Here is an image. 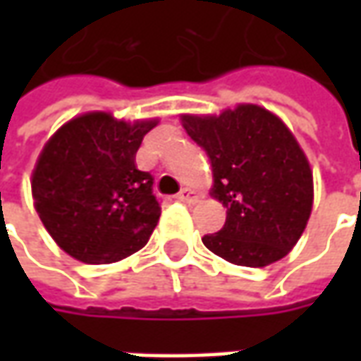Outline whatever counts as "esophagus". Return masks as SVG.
<instances>
[{
  "label": "esophagus",
  "instance_id": "esophagus-1",
  "mask_svg": "<svg viewBox=\"0 0 361 361\" xmlns=\"http://www.w3.org/2000/svg\"><path fill=\"white\" fill-rule=\"evenodd\" d=\"M176 199H178V201H181V203L193 204V203H197V201H199V193H197V191H193V189L183 188L180 193L176 195Z\"/></svg>",
  "mask_w": 361,
  "mask_h": 361
}]
</instances>
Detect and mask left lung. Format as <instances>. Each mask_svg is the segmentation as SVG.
Here are the masks:
<instances>
[{"instance_id": "obj_1", "label": "left lung", "mask_w": 361, "mask_h": 361, "mask_svg": "<svg viewBox=\"0 0 361 361\" xmlns=\"http://www.w3.org/2000/svg\"><path fill=\"white\" fill-rule=\"evenodd\" d=\"M181 123L211 160L212 197L226 207L224 226L203 238L207 250L240 267L286 257L313 207V173L292 131L255 104Z\"/></svg>"}]
</instances>
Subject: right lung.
Here are the masks:
<instances>
[{
	"label": "right lung",
	"mask_w": 361,
	"mask_h": 361,
	"mask_svg": "<svg viewBox=\"0 0 361 361\" xmlns=\"http://www.w3.org/2000/svg\"><path fill=\"white\" fill-rule=\"evenodd\" d=\"M106 111L73 118L54 133L32 172L38 216L61 250L106 265L145 247L160 219L152 176L135 166L142 137L157 126Z\"/></svg>",
	"instance_id": "1"
}]
</instances>
